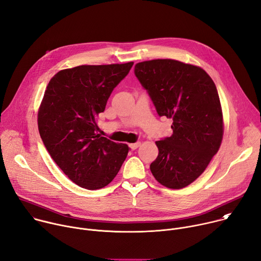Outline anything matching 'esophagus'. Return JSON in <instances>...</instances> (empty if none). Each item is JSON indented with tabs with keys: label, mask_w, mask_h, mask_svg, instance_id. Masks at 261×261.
Wrapping results in <instances>:
<instances>
[{
	"label": "esophagus",
	"mask_w": 261,
	"mask_h": 261,
	"mask_svg": "<svg viewBox=\"0 0 261 261\" xmlns=\"http://www.w3.org/2000/svg\"><path fill=\"white\" fill-rule=\"evenodd\" d=\"M140 142H135V143H130L129 144V147L131 148V150H136V148L138 147V146H140Z\"/></svg>",
	"instance_id": "obj_1"
}]
</instances>
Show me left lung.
I'll list each match as a JSON object with an SVG mask.
<instances>
[{
	"instance_id": "8db88e82",
	"label": "left lung",
	"mask_w": 261,
	"mask_h": 261,
	"mask_svg": "<svg viewBox=\"0 0 261 261\" xmlns=\"http://www.w3.org/2000/svg\"><path fill=\"white\" fill-rule=\"evenodd\" d=\"M134 73L160 117L172 119V135L156 141L150 168L169 189L193 182L219 151L224 124L217 88L200 67L170 59L137 63Z\"/></svg>"
}]
</instances>
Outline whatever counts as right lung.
Masks as SVG:
<instances>
[{
  "mask_svg": "<svg viewBox=\"0 0 261 261\" xmlns=\"http://www.w3.org/2000/svg\"><path fill=\"white\" fill-rule=\"evenodd\" d=\"M132 66L128 62L64 69L46 87L38 111L41 139L56 164L82 188L105 187L128 155L127 144L98 133L97 121Z\"/></svg>",
  "mask_w": 261,
  "mask_h": 261,
  "instance_id": "obj_1",
  "label": "right lung"
}]
</instances>
